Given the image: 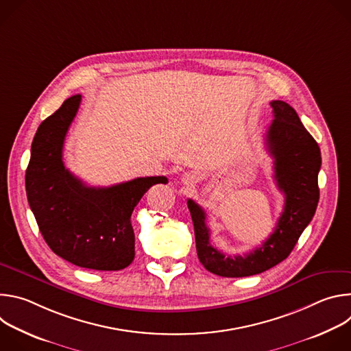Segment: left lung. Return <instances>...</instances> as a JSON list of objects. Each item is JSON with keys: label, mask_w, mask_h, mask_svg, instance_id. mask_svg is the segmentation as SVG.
<instances>
[{"label": "left lung", "mask_w": 351, "mask_h": 351, "mask_svg": "<svg viewBox=\"0 0 351 351\" xmlns=\"http://www.w3.org/2000/svg\"><path fill=\"white\" fill-rule=\"evenodd\" d=\"M271 107L274 121L267 130L265 144L274 158V178L285 194L283 213L274 233L260 247L243 257L225 256L211 245L206 211L193 199H187L198 260L207 271L218 276H252L286 260L311 222L318 206V172L321 169L318 143L287 103L275 99L271 101Z\"/></svg>", "instance_id": "obj_1"}]
</instances>
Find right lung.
Masks as SVG:
<instances>
[{
    "instance_id": "add662e5",
    "label": "right lung",
    "mask_w": 351,
    "mask_h": 351,
    "mask_svg": "<svg viewBox=\"0 0 351 351\" xmlns=\"http://www.w3.org/2000/svg\"><path fill=\"white\" fill-rule=\"evenodd\" d=\"M82 95L65 99L41 122L32 143L26 194L38 229L53 252L80 268L119 271L134 258L132 213L143 194L165 176L136 178L110 187H90L62 161L68 129Z\"/></svg>"
}]
</instances>
